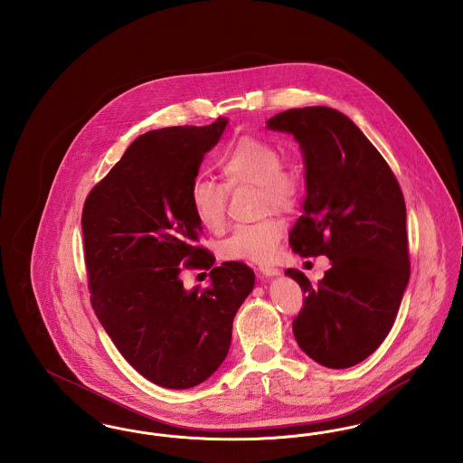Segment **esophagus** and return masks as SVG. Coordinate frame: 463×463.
I'll return each mask as SVG.
<instances>
[{"mask_svg": "<svg viewBox=\"0 0 463 463\" xmlns=\"http://www.w3.org/2000/svg\"><path fill=\"white\" fill-rule=\"evenodd\" d=\"M259 269H260V272H262V276H265V278H269V276H278V274H279V269H276V267H272V265H260Z\"/></svg>", "mask_w": 463, "mask_h": 463, "instance_id": "34e87169", "label": "esophagus"}]
</instances>
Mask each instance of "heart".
I'll return each mask as SVG.
<instances>
[{
	"mask_svg": "<svg viewBox=\"0 0 463 463\" xmlns=\"http://www.w3.org/2000/svg\"><path fill=\"white\" fill-rule=\"evenodd\" d=\"M219 182L198 178L191 185V206L199 223L213 232L225 225L227 191L240 185H255L264 212H291L302 198V174L293 161H283L279 149L267 138L244 135L231 144L217 159ZM287 231L278 217L238 225L222 244V257L227 260L269 262L274 259Z\"/></svg>",
	"mask_w": 463,
	"mask_h": 463,
	"instance_id": "1",
	"label": "heart"
}]
</instances>
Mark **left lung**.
I'll list each match as a JSON object with an SVG mask.
<instances>
[{
	"mask_svg": "<svg viewBox=\"0 0 463 463\" xmlns=\"http://www.w3.org/2000/svg\"><path fill=\"white\" fill-rule=\"evenodd\" d=\"M306 157L304 215L289 232L302 257L326 255L317 285L287 269L306 293L293 319L300 349L326 368H351L380 347L410 279L406 204L387 161L340 110L314 106L269 119Z\"/></svg>",
	"mask_w": 463,
	"mask_h": 463,
	"instance_id": "obj_1",
	"label": "left lung"
}]
</instances>
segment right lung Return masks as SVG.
I'll use <instances>...</instances> for the list:
<instances>
[{
	"instance_id": "add662e5",
	"label": "right lung",
	"mask_w": 463,
	"mask_h": 463,
	"mask_svg": "<svg viewBox=\"0 0 463 463\" xmlns=\"http://www.w3.org/2000/svg\"><path fill=\"white\" fill-rule=\"evenodd\" d=\"M225 125L219 118L140 135L83 206L91 307L121 355L166 389H191L221 366L255 283L242 262L213 267V253L198 244L203 229L189 198ZM184 268L212 269L213 283L185 290Z\"/></svg>"
}]
</instances>
